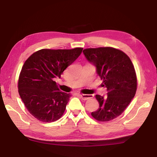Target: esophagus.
<instances>
[{
  "label": "esophagus",
  "mask_w": 157,
  "mask_h": 157,
  "mask_svg": "<svg viewBox=\"0 0 157 157\" xmlns=\"http://www.w3.org/2000/svg\"><path fill=\"white\" fill-rule=\"evenodd\" d=\"M79 96L82 100H88L93 98V95H87V94H79Z\"/></svg>",
  "instance_id": "esophagus-1"
}]
</instances>
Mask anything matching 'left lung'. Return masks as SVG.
Listing matches in <instances>:
<instances>
[{"label": "left lung", "mask_w": 157, "mask_h": 157, "mask_svg": "<svg viewBox=\"0 0 157 157\" xmlns=\"http://www.w3.org/2000/svg\"><path fill=\"white\" fill-rule=\"evenodd\" d=\"M83 53L95 66L97 74L103 79L102 85L107 90V96L95 95L100 106L91 115L98 121L113 120L123 112L136 94L134 65L125 53L113 48H86Z\"/></svg>", "instance_id": "8db88e82"}]
</instances>
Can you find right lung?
<instances>
[{"label": "right lung", "mask_w": 157, "mask_h": 157, "mask_svg": "<svg viewBox=\"0 0 157 157\" xmlns=\"http://www.w3.org/2000/svg\"><path fill=\"white\" fill-rule=\"evenodd\" d=\"M82 50L41 49L25 61L18 78V93L34 118L50 123L62 117L71 95L61 91L55 79L61 78Z\"/></svg>", "instance_id": "1"}]
</instances>
